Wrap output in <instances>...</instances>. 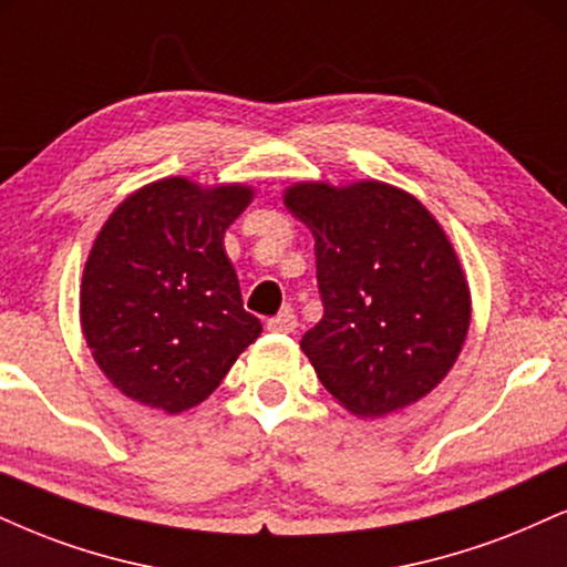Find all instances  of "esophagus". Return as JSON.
<instances>
[{
    "instance_id": "obj_1",
    "label": "esophagus",
    "mask_w": 567,
    "mask_h": 567,
    "mask_svg": "<svg viewBox=\"0 0 567 567\" xmlns=\"http://www.w3.org/2000/svg\"><path fill=\"white\" fill-rule=\"evenodd\" d=\"M296 327H298V319H296V313H292V311H282L279 317L266 322V330L282 332V336H290V332H296Z\"/></svg>"
}]
</instances>
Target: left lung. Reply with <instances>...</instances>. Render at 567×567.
I'll return each instance as SVG.
<instances>
[{
  "mask_svg": "<svg viewBox=\"0 0 567 567\" xmlns=\"http://www.w3.org/2000/svg\"><path fill=\"white\" fill-rule=\"evenodd\" d=\"M282 200L313 235L324 317L301 349L317 378L357 417L412 406L452 370L473 317L439 218L378 179L296 182Z\"/></svg>",
  "mask_w": 567,
  "mask_h": 567,
  "instance_id": "left-lung-1",
  "label": "left lung"
}]
</instances>
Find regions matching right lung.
Returning a JSON list of instances; mask_svg holds the SVG:
<instances>
[{
    "label": "right lung",
    "mask_w": 567,
    "mask_h": 567,
    "mask_svg": "<svg viewBox=\"0 0 567 567\" xmlns=\"http://www.w3.org/2000/svg\"><path fill=\"white\" fill-rule=\"evenodd\" d=\"M254 200L248 184L166 176L107 216L79 292L81 332L126 399L182 414L221 385L261 336L243 309L224 231Z\"/></svg>",
    "instance_id": "add662e5"
}]
</instances>
